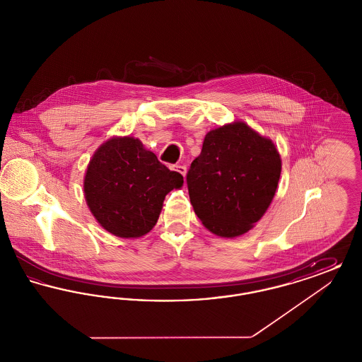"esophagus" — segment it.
<instances>
[{
    "mask_svg": "<svg viewBox=\"0 0 362 362\" xmlns=\"http://www.w3.org/2000/svg\"><path fill=\"white\" fill-rule=\"evenodd\" d=\"M170 168L175 173H180L183 177L186 176V173H187V168L185 165H171Z\"/></svg>",
    "mask_w": 362,
    "mask_h": 362,
    "instance_id": "obj_1",
    "label": "esophagus"
}]
</instances>
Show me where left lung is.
Segmentation results:
<instances>
[{
    "label": "left lung",
    "mask_w": 362,
    "mask_h": 362,
    "mask_svg": "<svg viewBox=\"0 0 362 362\" xmlns=\"http://www.w3.org/2000/svg\"><path fill=\"white\" fill-rule=\"evenodd\" d=\"M281 168L274 142L245 122L210 130L187 173L195 214L220 238L247 233L270 206Z\"/></svg>",
    "instance_id": "left-lung-1"
}]
</instances>
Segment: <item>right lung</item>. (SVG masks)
<instances>
[{
  "instance_id": "1",
  "label": "right lung",
  "mask_w": 362,
  "mask_h": 362,
  "mask_svg": "<svg viewBox=\"0 0 362 362\" xmlns=\"http://www.w3.org/2000/svg\"><path fill=\"white\" fill-rule=\"evenodd\" d=\"M183 186L138 138L111 137L96 149L84 176L86 205L107 232L123 239L146 235L155 226L165 195Z\"/></svg>"
}]
</instances>
